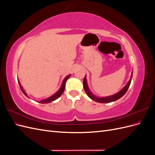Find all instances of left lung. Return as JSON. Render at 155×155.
<instances>
[{
    "mask_svg": "<svg viewBox=\"0 0 155 155\" xmlns=\"http://www.w3.org/2000/svg\"><path fill=\"white\" fill-rule=\"evenodd\" d=\"M132 78H133V72H132V74H131V76H130V80L128 81L127 83V85L123 88V89H121V90L120 92H118V93H116V94H115L110 96H107V97H98L95 96L94 95H93L88 87L86 76L83 79V88H84V89H85V91L87 94V96L92 100L95 101L96 102H98V103H102V104L110 103V102L114 101L120 99V97H121L125 94L126 92L127 91L128 88L130 86V84L131 82V79H132Z\"/></svg>",
    "mask_w": 155,
    "mask_h": 155,
    "instance_id": "8db88e82",
    "label": "left lung"
}]
</instances>
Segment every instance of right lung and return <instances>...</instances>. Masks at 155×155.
Returning <instances> with one entry per match:
<instances>
[{
    "label": "right lung",
    "mask_w": 155,
    "mask_h": 155,
    "mask_svg": "<svg viewBox=\"0 0 155 155\" xmlns=\"http://www.w3.org/2000/svg\"><path fill=\"white\" fill-rule=\"evenodd\" d=\"M70 75H68V76H67L66 78H65L64 79V80L63 81V83H62L61 87L60 89H59V90L57 92H56L55 94H54V95H52L51 96H50V97L47 98V99L43 100H41V101H39V103H41V104H48V103H50V102L53 101H54V100H57L58 97H59L61 96V94H63V92H64V88H65V83H66V81H67V79L70 78ZM18 84H19L20 88H21V89L22 92H23V94H25L26 96L28 97V96L27 95V94L25 92V91L24 90H23V88H22V87L21 85L20 84L19 81L18 80Z\"/></svg>",
    "instance_id": "obj_1"
}]
</instances>
